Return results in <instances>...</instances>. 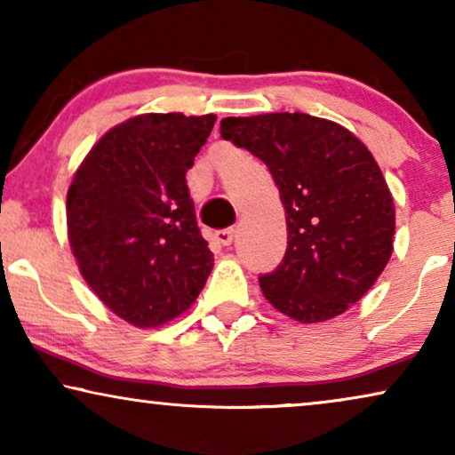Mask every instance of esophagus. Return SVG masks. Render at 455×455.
<instances>
[{
	"mask_svg": "<svg viewBox=\"0 0 455 455\" xmlns=\"http://www.w3.org/2000/svg\"><path fill=\"white\" fill-rule=\"evenodd\" d=\"M234 238H235V229L234 228L220 229V232H215V235H213V240L221 246H229L234 242Z\"/></svg>",
	"mask_w": 455,
	"mask_h": 455,
	"instance_id": "esophagus-1",
	"label": "esophagus"
}]
</instances>
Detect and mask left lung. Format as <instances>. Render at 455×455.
I'll use <instances>...</instances> for the list:
<instances>
[{
    "label": "left lung",
    "mask_w": 455,
    "mask_h": 455,
    "mask_svg": "<svg viewBox=\"0 0 455 455\" xmlns=\"http://www.w3.org/2000/svg\"><path fill=\"white\" fill-rule=\"evenodd\" d=\"M221 136L269 167L288 223L282 265L263 296L300 323L344 315L394 252L395 207L375 157L350 130L308 114L221 120Z\"/></svg>",
    "instance_id": "obj_1"
}]
</instances>
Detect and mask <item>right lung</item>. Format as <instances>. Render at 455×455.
Here are the masks:
<instances>
[{
	"instance_id": "right-lung-1",
	"label": "right lung",
	"mask_w": 455,
	"mask_h": 455,
	"mask_svg": "<svg viewBox=\"0 0 455 455\" xmlns=\"http://www.w3.org/2000/svg\"><path fill=\"white\" fill-rule=\"evenodd\" d=\"M217 117L140 114L105 132L66 198L80 275L130 325H165L204 288L213 254L196 226L186 172Z\"/></svg>"
}]
</instances>
